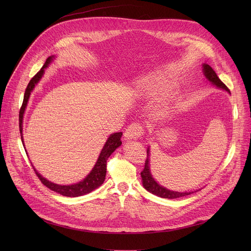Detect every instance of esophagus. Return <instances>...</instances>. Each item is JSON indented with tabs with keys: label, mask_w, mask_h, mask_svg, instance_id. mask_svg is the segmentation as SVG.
Instances as JSON below:
<instances>
[{
	"label": "esophagus",
	"mask_w": 251,
	"mask_h": 251,
	"mask_svg": "<svg viewBox=\"0 0 251 251\" xmlns=\"http://www.w3.org/2000/svg\"><path fill=\"white\" fill-rule=\"evenodd\" d=\"M143 131L144 127L140 123L134 122L127 127L124 136L126 139H137L144 133Z\"/></svg>",
	"instance_id": "34e87169"
}]
</instances>
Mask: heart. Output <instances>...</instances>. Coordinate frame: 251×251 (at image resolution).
I'll use <instances>...</instances> for the list:
<instances>
[{
  "mask_svg": "<svg viewBox=\"0 0 251 251\" xmlns=\"http://www.w3.org/2000/svg\"><path fill=\"white\" fill-rule=\"evenodd\" d=\"M170 85V81L163 76H152L141 83V87L148 92H154L164 89Z\"/></svg>",
  "mask_w": 251,
  "mask_h": 251,
  "instance_id": "obj_1",
  "label": "heart"
}]
</instances>
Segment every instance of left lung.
Returning a JSON list of instances; mask_svg holds the SVG:
<instances>
[{"label":"left lung","mask_w":251,"mask_h":251,"mask_svg":"<svg viewBox=\"0 0 251 251\" xmlns=\"http://www.w3.org/2000/svg\"><path fill=\"white\" fill-rule=\"evenodd\" d=\"M203 74L204 76L207 78V80H209L213 84H215L216 86L225 89L226 91L230 92V89L224 84L221 79L218 77L217 73L215 72V70L210 67L209 65L207 64H203ZM148 156L146 159V163H144V169L142 170V172L140 173L141 178H142V184L143 187L146 188L148 191H150L151 193L163 197V199H169V200H173V199H179V197L182 196H186L189 195L193 192H177V191H171L169 189H166L165 187L159 185L154 179L152 178L151 174V170H150V160H149V155H150V151L148 149Z\"/></svg>","instance_id":"left-lung-1"}]
</instances>
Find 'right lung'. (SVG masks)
<instances>
[{
  "mask_svg": "<svg viewBox=\"0 0 251 251\" xmlns=\"http://www.w3.org/2000/svg\"><path fill=\"white\" fill-rule=\"evenodd\" d=\"M51 60H52V57H49L46 60L42 69L31 78V80L29 81L27 87H26V89H25L23 102H22V105H21L20 111H19V130H20L22 143H23V137H22L23 114H24L26 105H27L30 92L34 88L35 84L39 81V79L42 78L45 68L48 67V65L50 63ZM121 136H122V132H116V133H113L112 135H110L107 142L104 143V146L100 151L99 159H98L94 169L91 170V172L86 176V178L83 181L73 184V185H58V184L51 183V182L48 181L47 179H45L41 174H38L36 172V170L33 168V166H32V168L34 170L36 176L38 177V179L41 180V182L46 187H48L49 189H50L52 191L58 192L64 196H68V197H76V196H81V195L87 194V193L91 192L92 190L98 188L99 186H100L103 183V181L105 179V174H107V161L109 159V156L114 152V151L122 144Z\"/></svg>",
  "mask_w": 251,
  "mask_h": 251,
  "instance_id": "1",
  "label": "right lung"
}]
</instances>
